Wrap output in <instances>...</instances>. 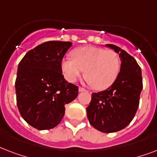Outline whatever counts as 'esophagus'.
Here are the masks:
<instances>
[{
	"mask_svg": "<svg viewBox=\"0 0 157 157\" xmlns=\"http://www.w3.org/2000/svg\"><path fill=\"white\" fill-rule=\"evenodd\" d=\"M82 91H86V90L82 87H79V92H82Z\"/></svg>",
	"mask_w": 157,
	"mask_h": 157,
	"instance_id": "esophagus-1",
	"label": "esophagus"
}]
</instances>
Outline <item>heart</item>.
<instances>
[{"mask_svg":"<svg viewBox=\"0 0 157 157\" xmlns=\"http://www.w3.org/2000/svg\"><path fill=\"white\" fill-rule=\"evenodd\" d=\"M73 59L62 62V71L69 82H76L83 74L96 90L109 88L117 80L121 60L116 52L103 48L85 46L74 50Z\"/></svg>","mask_w":157,"mask_h":157,"instance_id":"b5f03b06","label":"heart"}]
</instances>
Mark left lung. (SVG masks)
Here are the masks:
<instances>
[{
	"instance_id": "1",
	"label": "left lung",
	"mask_w": 157,
	"mask_h": 157,
	"mask_svg": "<svg viewBox=\"0 0 157 157\" xmlns=\"http://www.w3.org/2000/svg\"><path fill=\"white\" fill-rule=\"evenodd\" d=\"M121 60L119 75L106 90L93 93L86 108L92 126L103 133H113L124 129L131 122L139 104L143 90L140 67L126 51L114 45H106Z\"/></svg>"
}]
</instances>
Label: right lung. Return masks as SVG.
I'll list each match as a JSON object with an SVG mask.
<instances>
[{
	"mask_svg": "<svg viewBox=\"0 0 157 157\" xmlns=\"http://www.w3.org/2000/svg\"><path fill=\"white\" fill-rule=\"evenodd\" d=\"M72 45L52 40L29 50L20 61L15 81L18 111L39 130L54 128L65 114V105L78 95V87L62 74V59Z\"/></svg>",
	"mask_w": 157,
	"mask_h": 157,
	"instance_id": "add662e5",
	"label": "right lung"
}]
</instances>
